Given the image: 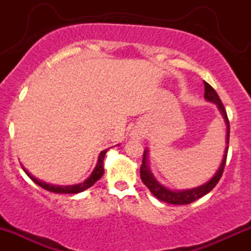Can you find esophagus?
<instances>
[{"instance_id": "1", "label": "esophagus", "mask_w": 251, "mask_h": 251, "mask_svg": "<svg viewBox=\"0 0 251 251\" xmlns=\"http://www.w3.org/2000/svg\"><path fill=\"white\" fill-rule=\"evenodd\" d=\"M137 137H138V135H137Z\"/></svg>"}]
</instances>
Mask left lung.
I'll return each instance as SVG.
<instances>
[{
    "instance_id": "1",
    "label": "left lung",
    "mask_w": 251,
    "mask_h": 251,
    "mask_svg": "<svg viewBox=\"0 0 251 251\" xmlns=\"http://www.w3.org/2000/svg\"><path fill=\"white\" fill-rule=\"evenodd\" d=\"M204 98L210 102L217 105L218 109H220L221 114L224 118V122L226 124V151H224L223 160H222L221 166L218 168L217 172H216L214 177L211 178L209 181L204 183L203 185L197 186V188L189 189V190H171L166 186H164L163 184H160L152 175L151 170L149 168L148 163V150L144 151L143 155V163L142 166H140V177H142L143 183L148 186V189L151 191V194L155 196L158 200L162 201H165V203L169 204H176V205H183V204H190L192 201H195L198 198L203 197L206 194H209L212 189L217 185V183L220 181L222 175H223L224 166H226V155H227V149H229V135H230V125H229V119H227L226 111L224 108L223 103H222L220 97L216 93V91L211 86L209 85L208 82L204 81Z\"/></svg>"
}]
</instances>
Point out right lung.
Instances as JSON below:
<instances>
[{
  "instance_id": "obj_1",
  "label": "right lung",
  "mask_w": 251,
  "mask_h": 251,
  "mask_svg": "<svg viewBox=\"0 0 251 251\" xmlns=\"http://www.w3.org/2000/svg\"><path fill=\"white\" fill-rule=\"evenodd\" d=\"M106 152H107V150H103V151L100 152L99 158H98L97 165H96V168H94L93 172H92L91 176H89V177L85 181H82V183H80V184H76V185H67V186L53 185V184L46 183V181L37 179V178L34 177L33 175H30L29 172H28L27 170L24 168V166H22V169H24L25 175H27L28 177H29L30 179L34 181V183L37 184L39 186H41L42 189L47 190V191L55 192V194H79V192H82V191H85L86 189L91 188L92 185H94V183H96L97 180H99L100 178L102 177L103 172H105V170H103V158H105Z\"/></svg>"
}]
</instances>
